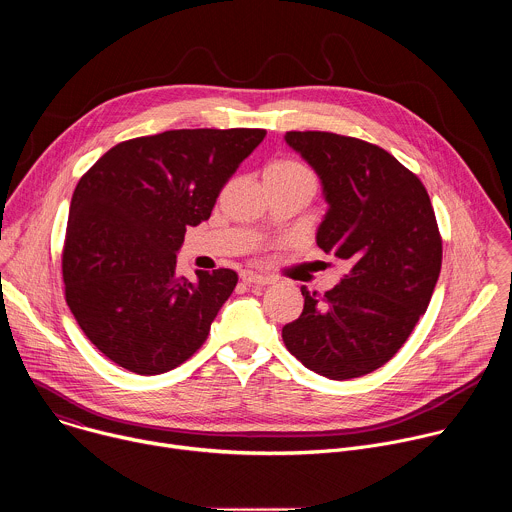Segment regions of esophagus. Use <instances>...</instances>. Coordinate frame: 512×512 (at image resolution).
<instances>
[{
    "label": "esophagus",
    "instance_id": "esophagus-1",
    "mask_svg": "<svg viewBox=\"0 0 512 512\" xmlns=\"http://www.w3.org/2000/svg\"><path fill=\"white\" fill-rule=\"evenodd\" d=\"M241 277L251 287H265V285H269L273 281L271 277H265V275H259V273H253V271H243Z\"/></svg>",
    "mask_w": 512,
    "mask_h": 512
}]
</instances>
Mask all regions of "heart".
<instances>
[{
  "label": "heart",
  "mask_w": 512,
  "mask_h": 512,
  "mask_svg": "<svg viewBox=\"0 0 512 512\" xmlns=\"http://www.w3.org/2000/svg\"><path fill=\"white\" fill-rule=\"evenodd\" d=\"M267 170H277V172H285V174H306V176H312L310 170L300 164V162H294V160H279V162H273Z\"/></svg>",
  "instance_id": "heart-1"
}]
</instances>
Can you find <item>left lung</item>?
Masks as SVG:
<instances>
[{"label":"left lung","instance_id":"left-lung-1","mask_svg":"<svg viewBox=\"0 0 512 512\" xmlns=\"http://www.w3.org/2000/svg\"><path fill=\"white\" fill-rule=\"evenodd\" d=\"M318 174L328 210L316 233L348 273L283 326L306 369L346 381L389 362L425 314L442 269V237L421 180L379 145L328 131H287Z\"/></svg>","mask_w":512,"mask_h":512}]
</instances>
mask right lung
<instances>
[{"instance_id":"right-lung-1","label":"right lung","mask_w":512,"mask_h":512,"mask_svg":"<svg viewBox=\"0 0 512 512\" xmlns=\"http://www.w3.org/2000/svg\"><path fill=\"white\" fill-rule=\"evenodd\" d=\"M265 129H174L117 143L70 200L62 277L85 336L119 367L162 375L206 340L237 285L233 269L176 271L186 227L208 221L218 192Z\"/></svg>"}]
</instances>
